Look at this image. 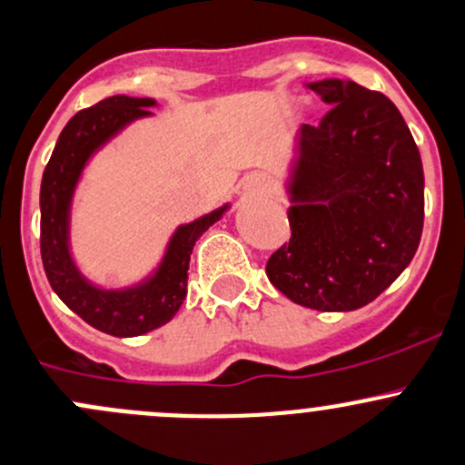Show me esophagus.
I'll return each instance as SVG.
<instances>
[{
	"instance_id": "obj_1",
	"label": "esophagus",
	"mask_w": 465,
	"mask_h": 465,
	"mask_svg": "<svg viewBox=\"0 0 465 465\" xmlns=\"http://www.w3.org/2000/svg\"><path fill=\"white\" fill-rule=\"evenodd\" d=\"M271 185H273V181L266 173H251L243 183V190L251 192V194H264V192L271 190Z\"/></svg>"
}]
</instances>
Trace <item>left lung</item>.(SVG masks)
<instances>
[{
    "label": "left lung",
    "instance_id": "obj_1",
    "mask_svg": "<svg viewBox=\"0 0 465 465\" xmlns=\"http://www.w3.org/2000/svg\"><path fill=\"white\" fill-rule=\"evenodd\" d=\"M325 104L302 124L287 192L292 239L266 262L271 284L296 305L352 312L407 269L420 243L425 178L393 101L355 81L307 83Z\"/></svg>",
    "mask_w": 465,
    "mask_h": 465
}]
</instances>
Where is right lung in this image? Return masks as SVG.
<instances>
[{"mask_svg":"<svg viewBox=\"0 0 465 465\" xmlns=\"http://www.w3.org/2000/svg\"><path fill=\"white\" fill-rule=\"evenodd\" d=\"M153 99L108 96L67 122L40 185V252L49 284L74 314L113 337H140L176 316L187 296V269L196 239L223 217L231 205L183 223L172 234L158 269L124 289L92 284L78 271L70 251L72 199L87 160L131 122L151 117Z\"/></svg>","mask_w":465,"mask_h":465,"instance_id":"add662e5","label":"right lung"}]
</instances>
